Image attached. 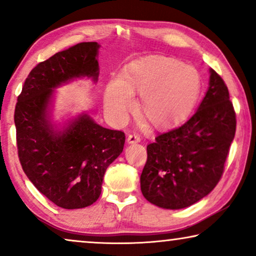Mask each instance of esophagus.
Returning <instances> with one entry per match:
<instances>
[{"label":"esophagus","instance_id":"esophagus-1","mask_svg":"<svg viewBox=\"0 0 256 256\" xmlns=\"http://www.w3.org/2000/svg\"><path fill=\"white\" fill-rule=\"evenodd\" d=\"M140 141H141V136L138 134H130V135H128V138H127L128 143H138Z\"/></svg>","mask_w":256,"mask_h":256}]
</instances>
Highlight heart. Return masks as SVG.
<instances>
[{"label":"heart","instance_id":"obj_1","mask_svg":"<svg viewBox=\"0 0 256 256\" xmlns=\"http://www.w3.org/2000/svg\"><path fill=\"white\" fill-rule=\"evenodd\" d=\"M200 90V76L194 66L166 57H152L132 62L124 76L108 84L104 106L118 120L134 107L140 96L142 116L156 128L174 127L191 113Z\"/></svg>","mask_w":256,"mask_h":256}]
</instances>
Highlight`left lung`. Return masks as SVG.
Listing matches in <instances>:
<instances>
[{"label":"left lung","instance_id":"left-lung-1","mask_svg":"<svg viewBox=\"0 0 256 256\" xmlns=\"http://www.w3.org/2000/svg\"><path fill=\"white\" fill-rule=\"evenodd\" d=\"M210 74L198 110L146 146L141 191L160 208L180 210L194 204L216 188L224 174L236 118L225 82L214 70Z\"/></svg>","mask_w":256,"mask_h":256}]
</instances>
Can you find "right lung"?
<instances>
[{
	"label": "right lung",
	"mask_w": 256,
	"mask_h": 256,
	"mask_svg": "<svg viewBox=\"0 0 256 256\" xmlns=\"http://www.w3.org/2000/svg\"><path fill=\"white\" fill-rule=\"evenodd\" d=\"M99 46L79 43L37 64L17 98L14 118L20 166L37 190L62 208L96 202L107 168L124 150V132L101 127L86 114L64 132L48 121L54 88L82 76L96 82Z\"/></svg>",
	"instance_id": "1"
}]
</instances>
